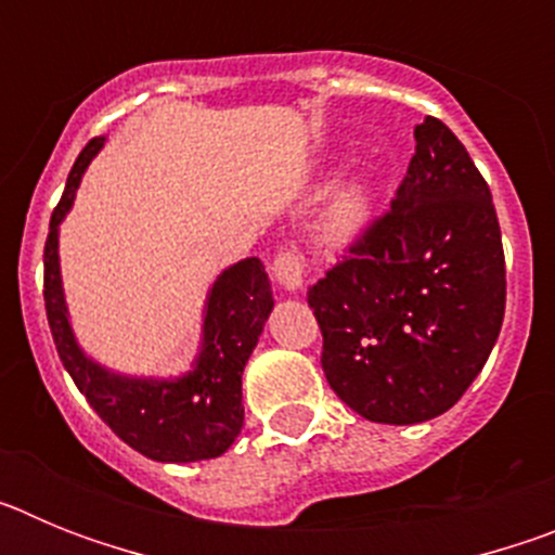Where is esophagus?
<instances>
[{
    "mask_svg": "<svg viewBox=\"0 0 555 555\" xmlns=\"http://www.w3.org/2000/svg\"><path fill=\"white\" fill-rule=\"evenodd\" d=\"M272 278L283 292H300L306 283V263L297 249H283L272 263Z\"/></svg>",
    "mask_w": 555,
    "mask_h": 555,
    "instance_id": "1",
    "label": "esophagus"
}]
</instances>
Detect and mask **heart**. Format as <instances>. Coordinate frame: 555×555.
Listing matches in <instances>:
<instances>
[{
	"instance_id": "heart-1",
	"label": "heart",
	"mask_w": 555,
	"mask_h": 555,
	"mask_svg": "<svg viewBox=\"0 0 555 555\" xmlns=\"http://www.w3.org/2000/svg\"><path fill=\"white\" fill-rule=\"evenodd\" d=\"M372 210H375V194H372L370 180L352 175L333 189L322 224H325L327 235H333L338 242H347L370 224Z\"/></svg>"
}]
</instances>
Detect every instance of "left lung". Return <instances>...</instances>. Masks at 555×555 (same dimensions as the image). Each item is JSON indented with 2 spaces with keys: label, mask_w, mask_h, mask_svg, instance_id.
<instances>
[{
  "label": "left lung",
  "mask_w": 555,
  "mask_h": 555,
  "mask_svg": "<svg viewBox=\"0 0 555 555\" xmlns=\"http://www.w3.org/2000/svg\"><path fill=\"white\" fill-rule=\"evenodd\" d=\"M414 141L389 214L308 292L327 384L356 414L384 425L453 409L487 364L506 311L487 180L434 116L414 127Z\"/></svg>",
  "instance_id": "1"
}]
</instances>
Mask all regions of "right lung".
I'll return each mask as SVG.
<instances>
[{
    "label": "right lung",
    "mask_w": 555,
    "mask_h": 555,
    "mask_svg": "<svg viewBox=\"0 0 555 555\" xmlns=\"http://www.w3.org/2000/svg\"><path fill=\"white\" fill-rule=\"evenodd\" d=\"M102 146L105 135L91 141L68 171L43 247V302L57 356L102 423L132 450L164 464L217 459L242 434V375L274 308L272 283L258 258L222 269L205 294L197 356L180 375H125L88 356L63 292L61 224Z\"/></svg>",
    "instance_id": "add662e5"
}]
</instances>
